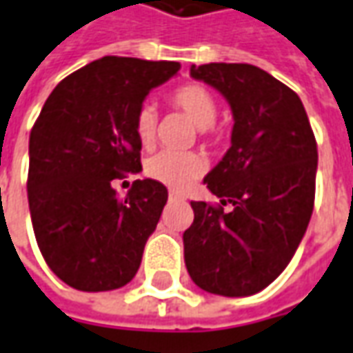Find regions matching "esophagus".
<instances>
[{
    "label": "esophagus",
    "instance_id": "esophagus-1",
    "mask_svg": "<svg viewBox=\"0 0 353 353\" xmlns=\"http://www.w3.org/2000/svg\"><path fill=\"white\" fill-rule=\"evenodd\" d=\"M170 201H183V196L179 195V193H174V191H172V193H170Z\"/></svg>",
    "mask_w": 353,
    "mask_h": 353
}]
</instances>
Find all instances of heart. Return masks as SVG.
I'll use <instances>...</instances> for the list:
<instances>
[{"label":"heart","mask_w":353,"mask_h":353,"mask_svg":"<svg viewBox=\"0 0 353 353\" xmlns=\"http://www.w3.org/2000/svg\"><path fill=\"white\" fill-rule=\"evenodd\" d=\"M172 104L181 110L203 135H210L212 125L216 121L218 104L212 92L196 83L176 88L170 96ZM158 117L154 108H139L135 116V135L139 143L148 148L157 139ZM205 172V160L195 152H176V150H162L154 157H150L145 164V174L158 183H164L170 189H185L191 185L196 177Z\"/></svg>","instance_id":"1"}]
</instances>
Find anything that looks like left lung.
Listing matches in <instances>:
<instances>
[{
    "mask_svg": "<svg viewBox=\"0 0 353 353\" xmlns=\"http://www.w3.org/2000/svg\"><path fill=\"white\" fill-rule=\"evenodd\" d=\"M191 77L228 100L232 146L205 177L222 205L193 201L183 234L191 280L226 297L274 282L305 236L315 203L317 141L299 96L249 63L191 65ZM230 204V211L223 207Z\"/></svg>",
    "mask_w": 353,
    "mask_h": 353,
    "instance_id": "left-lung-1",
    "label": "left lung"
}]
</instances>
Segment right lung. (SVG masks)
I'll return each instance as SVG.
<instances>
[{
    "mask_svg": "<svg viewBox=\"0 0 353 353\" xmlns=\"http://www.w3.org/2000/svg\"><path fill=\"white\" fill-rule=\"evenodd\" d=\"M177 71V61L106 56L48 96L30 131L26 191L40 253L67 286L117 290L141 267L168 189L146 177L119 199L112 183L143 170L137 112Z\"/></svg>",
    "mask_w": 353,
    "mask_h": 353,
    "instance_id": "1",
    "label": "right lung"
}]
</instances>
